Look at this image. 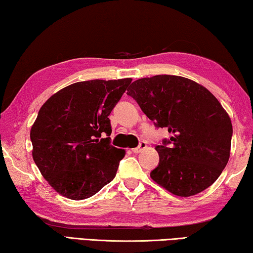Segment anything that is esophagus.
Instances as JSON below:
<instances>
[{"mask_svg": "<svg viewBox=\"0 0 253 253\" xmlns=\"http://www.w3.org/2000/svg\"><path fill=\"white\" fill-rule=\"evenodd\" d=\"M146 148H147V142L146 141H141V142L139 143L138 147L132 149V152H133V154H140V152H141L143 149H146Z\"/></svg>", "mask_w": 253, "mask_h": 253, "instance_id": "obj_1", "label": "esophagus"}]
</instances>
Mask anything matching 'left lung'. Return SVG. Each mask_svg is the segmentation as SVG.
Wrapping results in <instances>:
<instances>
[{
  "label": "left lung",
  "mask_w": 253,
  "mask_h": 253,
  "mask_svg": "<svg viewBox=\"0 0 253 253\" xmlns=\"http://www.w3.org/2000/svg\"><path fill=\"white\" fill-rule=\"evenodd\" d=\"M127 95L170 139L156 146L159 164L150 177L173 195L193 196L210 187L230 158L232 123L217 98L197 83L172 75L133 82Z\"/></svg>",
  "instance_id": "8db88e82"
}]
</instances>
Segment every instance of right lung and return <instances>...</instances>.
<instances>
[{"label":"right lung","instance_id":"1","mask_svg":"<svg viewBox=\"0 0 253 253\" xmlns=\"http://www.w3.org/2000/svg\"><path fill=\"white\" fill-rule=\"evenodd\" d=\"M131 81L78 82L41 106L30 132L32 157L60 195L85 200L117 175L126 151L111 144L109 115Z\"/></svg>","mask_w":253,"mask_h":253}]
</instances>
